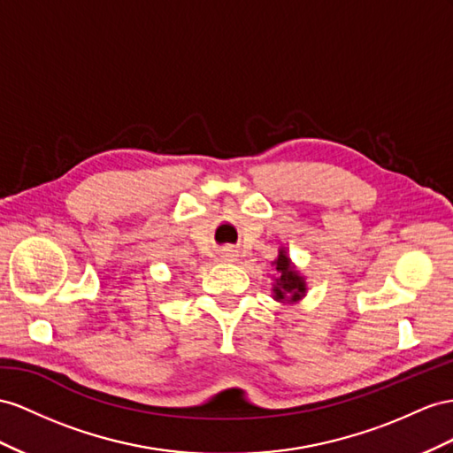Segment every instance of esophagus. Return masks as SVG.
<instances>
[{"label": "esophagus", "instance_id": "obj_1", "mask_svg": "<svg viewBox=\"0 0 453 453\" xmlns=\"http://www.w3.org/2000/svg\"><path fill=\"white\" fill-rule=\"evenodd\" d=\"M222 258H224V260H227V262H234V260H235V252H234V250H229V249H226V250L222 252Z\"/></svg>", "mask_w": 453, "mask_h": 453}]
</instances>
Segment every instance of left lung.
<instances>
[{
  "mask_svg": "<svg viewBox=\"0 0 453 453\" xmlns=\"http://www.w3.org/2000/svg\"><path fill=\"white\" fill-rule=\"evenodd\" d=\"M273 265V287H272V296L273 300L281 304H296L303 300L308 293L306 277L296 270L291 257L285 247L280 249L277 258L272 262Z\"/></svg>",
  "mask_w": 453,
  "mask_h": 453,
  "instance_id": "1",
  "label": "left lung"
}]
</instances>
